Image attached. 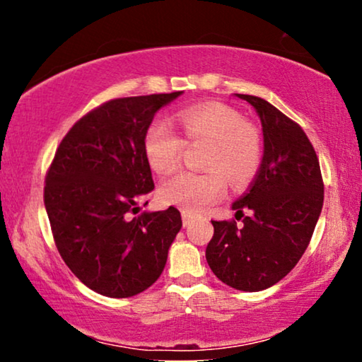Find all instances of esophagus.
I'll use <instances>...</instances> for the list:
<instances>
[{
	"label": "esophagus",
	"mask_w": 362,
	"mask_h": 362,
	"mask_svg": "<svg viewBox=\"0 0 362 362\" xmlns=\"http://www.w3.org/2000/svg\"><path fill=\"white\" fill-rule=\"evenodd\" d=\"M181 217H182V226L187 227V226L191 224V221H192V214H191V212L182 211V212H181Z\"/></svg>",
	"instance_id": "esophagus-1"
}]
</instances>
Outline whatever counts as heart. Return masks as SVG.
<instances>
[{
  "instance_id": "1",
  "label": "heart",
  "mask_w": 362,
  "mask_h": 362,
  "mask_svg": "<svg viewBox=\"0 0 362 362\" xmlns=\"http://www.w3.org/2000/svg\"><path fill=\"white\" fill-rule=\"evenodd\" d=\"M181 133L165 120H153L143 135V153L158 175H170L180 165L185 143H202L201 166L204 173H181L165 181L160 199L165 204L196 212L224 194L226 181L244 187L254 180L262 165L264 143L254 125L240 112L221 102H204L182 108L177 113Z\"/></svg>"
}]
</instances>
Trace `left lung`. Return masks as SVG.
I'll return each mask as SVG.
<instances>
[{
    "instance_id": "8db88e82",
    "label": "left lung",
    "mask_w": 362,
    "mask_h": 362,
    "mask_svg": "<svg viewBox=\"0 0 362 362\" xmlns=\"http://www.w3.org/2000/svg\"><path fill=\"white\" fill-rule=\"evenodd\" d=\"M235 95L259 113L264 156L249 191L232 204L242 226L212 221L206 260L226 285L260 291L284 279L305 254L323 207L325 185L303 128L264 98Z\"/></svg>"
}]
</instances>
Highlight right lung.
Masks as SVG:
<instances>
[{
    "label": "right lung",
    "instance_id": "1",
    "mask_svg": "<svg viewBox=\"0 0 362 362\" xmlns=\"http://www.w3.org/2000/svg\"><path fill=\"white\" fill-rule=\"evenodd\" d=\"M181 93L102 103L74 123L49 166L44 206L54 242L72 274L97 293L138 295L165 269L182 226L180 211L132 214L155 187L143 135L155 113Z\"/></svg>",
    "mask_w": 362,
    "mask_h": 362
}]
</instances>
